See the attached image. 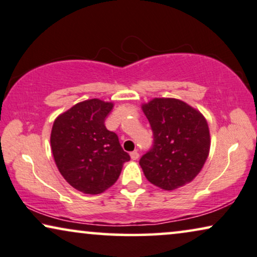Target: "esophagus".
<instances>
[{"mask_svg": "<svg viewBox=\"0 0 257 257\" xmlns=\"http://www.w3.org/2000/svg\"><path fill=\"white\" fill-rule=\"evenodd\" d=\"M131 157H132V160H138L139 157H140V154H139L138 150H134V152H132L131 153Z\"/></svg>", "mask_w": 257, "mask_h": 257, "instance_id": "34e87169", "label": "esophagus"}]
</instances>
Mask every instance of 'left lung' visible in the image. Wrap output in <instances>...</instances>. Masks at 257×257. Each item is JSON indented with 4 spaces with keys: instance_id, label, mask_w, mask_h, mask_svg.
Masks as SVG:
<instances>
[{
    "instance_id": "1",
    "label": "left lung",
    "mask_w": 257,
    "mask_h": 257,
    "mask_svg": "<svg viewBox=\"0 0 257 257\" xmlns=\"http://www.w3.org/2000/svg\"><path fill=\"white\" fill-rule=\"evenodd\" d=\"M154 142L140 160L150 183L174 190L193 181L210 149L208 123L200 111L176 98H154L142 105Z\"/></svg>"
}]
</instances>
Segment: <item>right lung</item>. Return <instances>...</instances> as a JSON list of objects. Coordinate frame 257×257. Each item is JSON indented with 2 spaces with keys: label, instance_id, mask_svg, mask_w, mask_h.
Here are the masks:
<instances>
[{
  "label": "right lung",
  "instance_id": "1",
  "mask_svg": "<svg viewBox=\"0 0 257 257\" xmlns=\"http://www.w3.org/2000/svg\"><path fill=\"white\" fill-rule=\"evenodd\" d=\"M112 105L98 98L80 102L55 119L51 129V150L61 175L84 194L107 190L131 160L117 135L104 125Z\"/></svg>",
  "mask_w": 257,
  "mask_h": 257
}]
</instances>
